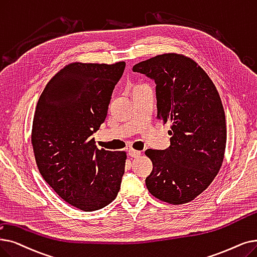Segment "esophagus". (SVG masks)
Segmentation results:
<instances>
[{"instance_id": "obj_1", "label": "esophagus", "mask_w": 257, "mask_h": 257, "mask_svg": "<svg viewBox=\"0 0 257 257\" xmlns=\"http://www.w3.org/2000/svg\"><path fill=\"white\" fill-rule=\"evenodd\" d=\"M128 154L130 156H132V158H138V156H140L142 154V152L139 150H135V149H129Z\"/></svg>"}]
</instances>
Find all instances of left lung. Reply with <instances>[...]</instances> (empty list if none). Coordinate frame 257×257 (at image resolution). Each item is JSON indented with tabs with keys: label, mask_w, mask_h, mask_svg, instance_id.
Returning <instances> with one entry per match:
<instances>
[{
	"label": "left lung",
	"mask_w": 257,
	"mask_h": 257,
	"mask_svg": "<svg viewBox=\"0 0 257 257\" xmlns=\"http://www.w3.org/2000/svg\"><path fill=\"white\" fill-rule=\"evenodd\" d=\"M132 70L155 81L156 118L171 124L170 147L145 151L153 165L148 191L167 204L191 202L213 182L225 158L226 116L217 89L202 67L182 53L159 54Z\"/></svg>",
	"instance_id": "1"
}]
</instances>
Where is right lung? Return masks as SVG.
<instances>
[{"instance_id": "right-lung-1", "label": "right lung", "mask_w": 257, "mask_h": 257, "mask_svg": "<svg viewBox=\"0 0 257 257\" xmlns=\"http://www.w3.org/2000/svg\"><path fill=\"white\" fill-rule=\"evenodd\" d=\"M125 66L70 63L37 104L31 144L39 171L62 199L83 211L104 208L119 191L126 151L98 149L91 136L107 116Z\"/></svg>"}]
</instances>
